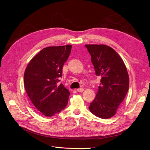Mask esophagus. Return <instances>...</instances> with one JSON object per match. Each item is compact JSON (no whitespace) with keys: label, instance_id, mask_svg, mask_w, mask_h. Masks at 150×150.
Returning <instances> with one entry per match:
<instances>
[{"label":"esophagus","instance_id":"1","mask_svg":"<svg viewBox=\"0 0 150 150\" xmlns=\"http://www.w3.org/2000/svg\"><path fill=\"white\" fill-rule=\"evenodd\" d=\"M78 92H82L83 91V88H78L76 90Z\"/></svg>","mask_w":150,"mask_h":150}]
</instances>
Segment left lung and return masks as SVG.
Masks as SVG:
<instances>
[{"label":"left lung","instance_id":"left-lung-1","mask_svg":"<svg viewBox=\"0 0 150 150\" xmlns=\"http://www.w3.org/2000/svg\"><path fill=\"white\" fill-rule=\"evenodd\" d=\"M97 76L101 77L96 98L89 109L101 119L113 116L129 90V76L125 63L114 49L106 45H85Z\"/></svg>","mask_w":150,"mask_h":150}]
</instances>
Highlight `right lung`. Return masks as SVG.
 Segmentation results:
<instances>
[{
    "instance_id": "right-lung-1",
    "label": "right lung",
    "mask_w": 150,
    "mask_h": 150,
    "mask_svg": "<svg viewBox=\"0 0 150 150\" xmlns=\"http://www.w3.org/2000/svg\"><path fill=\"white\" fill-rule=\"evenodd\" d=\"M72 46L47 47L34 57L24 73V87L35 108L51 117L66 108L70 93L61 83L62 68Z\"/></svg>"
}]
</instances>
